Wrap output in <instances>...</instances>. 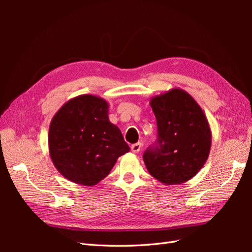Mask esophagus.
<instances>
[{"label":"esophagus","mask_w":252,"mask_h":252,"mask_svg":"<svg viewBox=\"0 0 252 252\" xmlns=\"http://www.w3.org/2000/svg\"><path fill=\"white\" fill-rule=\"evenodd\" d=\"M142 146H143V145H142V143H135V144H132L131 145V151L133 152V154H138V152H140V150L142 149Z\"/></svg>","instance_id":"esophagus-1"}]
</instances>
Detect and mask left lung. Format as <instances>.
<instances>
[{"instance_id": "8db88e82", "label": "left lung", "mask_w": 252, "mask_h": 252, "mask_svg": "<svg viewBox=\"0 0 252 252\" xmlns=\"http://www.w3.org/2000/svg\"><path fill=\"white\" fill-rule=\"evenodd\" d=\"M158 144L143 156L148 172L165 185L187 182L207 161L211 129L203 109L187 91L172 88L151 97Z\"/></svg>"}]
</instances>
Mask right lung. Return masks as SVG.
Segmentation results:
<instances>
[{
	"mask_svg": "<svg viewBox=\"0 0 252 252\" xmlns=\"http://www.w3.org/2000/svg\"><path fill=\"white\" fill-rule=\"evenodd\" d=\"M108 108L104 98L82 94L67 101L50 122L51 161L75 184L96 185L109 174L117 159L130 150L119 127L110 123Z\"/></svg>",
	"mask_w": 252,
	"mask_h": 252,
	"instance_id": "1",
	"label": "right lung"
}]
</instances>
